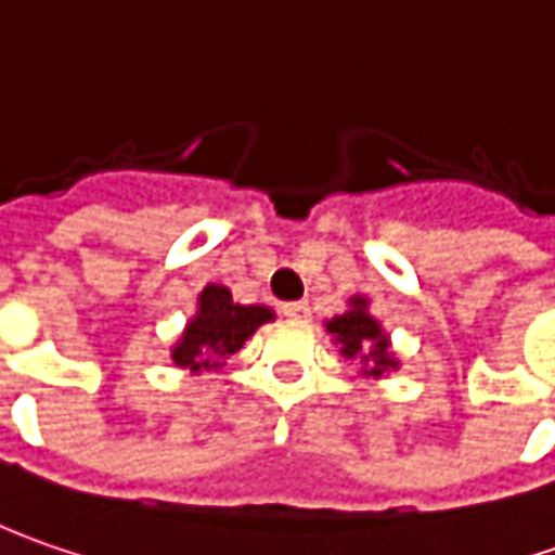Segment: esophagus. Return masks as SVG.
Listing matches in <instances>:
<instances>
[{
    "instance_id": "obj_1",
    "label": "esophagus",
    "mask_w": 555,
    "mask_h": 555,
    "mask_svg": "<svg viewBox=\"0 0 555 555\" xmlns=\"http://www.w3.org/2000/svg\"><path fill=\"white\" fill-rule=\"evenodd\" d=\"M285 319H295V322H307L310 319V304L307 300H295V304H285L282 307Z\"/></svg>"
}]
</instances>
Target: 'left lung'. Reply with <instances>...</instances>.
<instances>
[{
  "label": "left lung",
  "mask_w": 555,
  "mask_h": 555,
  "mask_svg": "<svg viewBox=\"0 0 555 555\" xmlns=\"http://www.w3.org/2000/svg\"><path fill=\"white\" fill-rule=\"evenodd\" d=\"M328 332L335 335L344 356L353 359V356L362 353V362L372 365L374 377H380L387 369H396V359L387 353V335H380V325L365 313V300L362 297H356L350 313L335 315L328 322Z\"/></svg>",
  "instance_id": "8db88e82"
}]
</instances>
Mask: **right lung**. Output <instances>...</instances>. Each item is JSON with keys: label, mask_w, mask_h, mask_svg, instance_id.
I'll use <instances>...</instances> for the list:
<instances>
[{"label": "right lung", "mask_w": 555, "mask_h": 555, "mask_svg": "<svg viewBox=\"0 0 555 555\" xmlns=\"http://www.w3.org/2000/svg\"><path fill=\"white\" fill-rule=\"evenodd\" d=\"M267 319H273V310L240 307L223 285H205L199 295V313L186 325L181 344L171 356L181 369H218L220 359L236 353Z\"/></svg>", "instance_id": "1"}]
</instances>
